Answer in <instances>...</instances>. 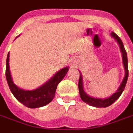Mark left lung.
Listing matches in <instances>:
<instances>
[{"label":"left lung","mask_w":133,"mask_h":133,"mask_svg":"<svg viewBox=\"0 0 133 133\" xmlns=\"http://www.w3.org/2000/svg\"><path fill=\"white\" fill-rule=\"evenodd\" d=\"M111 37L114 38L115 41H117V43L119 45V47L120 48V51L122 53V58H123V64L124 68H125V77L123 78L122 83L120 84L119 88H117L116 92H114L112 95L107 98H97L91 97L87 94L85 92L83 88V77L82 74L80 72V78H79V82H78V89H79V92H80V97L82 99V100L85 102L89 105L93 106L95 108H106L108 107L112 103L115 102L116 100L120 98V96L123 92L125 89V87L128 81V56H127V52L125 51V49L124 48L123 43L121 39H120L116 34L113 32L110 33Z\"/></svg>","instance_id":"left-lung-1"}]
</instances>
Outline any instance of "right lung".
Returning a JSON list of instances; mask_svg holds the SVG:
<instances>
[{"mask_svg":"<svg viewBox=\"0 0 133 133\" xmlns=\"http://www.w3.org/2000/svg\"><path fill=\"white\" fill-rule=\"evenodd\" d=\"M9 55L10 53L8 52L6 60L5 76L9 88L15 98L20 103L30 108H41L50 103L55 97L58 85L63 79L69 70L68 66L60 70L49 81L38 88L33 90H23L18 88L13 83L9 66Z\"/></svg>","mask_w":133,"mask_h":133,"instance_id":"right-lung-1","label":"right lung"}]
</instances>
